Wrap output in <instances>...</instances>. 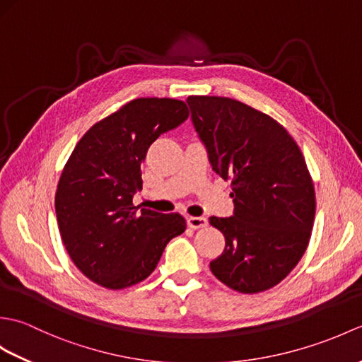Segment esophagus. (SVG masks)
<instances>
[{"instance_id": "obj_1", "label": "esophagus", "mask_w": 362, "mask_h": 362, "mask_svg": "<svg viewBox=\"0 0 362 362\" xmlns=\"http://www.w3.org/2000/svg\"><path fill=\"white\" fill-rule=\"evenodd\" d=\"M188 226L191 228H202V227H206V224H209V219L204 218V216H189L187 219Z\"/></svg>"}]
</instances>
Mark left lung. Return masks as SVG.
Wrapping results in <instances>:
<instances>
[{
    "mask_svg": "<svg viewBox=\"0 0 362 362\" xmlns=\"http://www.w3.org/2000/svg\"><path fill=\"white\" fill-rule=\"evenodd\" d=\"M191 121L213 171L232 179L233 214L210 218L226 249L210 263L228 288H274L308 245L316 196L297 143L279 122L230 98L189 96Z\"/></svg>",
    "mask_w": 362,
    "mask_h": 362,
    "instance_id": "8db88e82",
    "label": "left lung"
}]
</instances>
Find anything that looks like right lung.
I'll return each instance as SVG.
<instances>
[{
  "mask_svg": "<svg viewBox=\"0 0 362 362\" xmlns=\"http://www.w3.org/2000/svg\"><path fill=\"white\" fill-rule=\"evenodd\" d=\"M188 118L185 103L140 98L96 122L81 138L60 175L56 214L68 255L107 289L143 281L173 238L187 228L179 213L132 204L141 189V161L161 134Z\"/></svg>",
  "mask_w": 362,
  "mask_h": 362,
  "instance_id": "right-lung-1",
  "label": "right lung"
}]
</instances>
